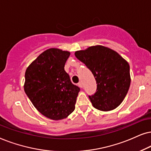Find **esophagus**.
I'll return each mask as SVG.
<instances>
[{
  "instance_id": "34e87169",
  "label": "esophagus",
  "mask_w": 151,
  "mask_h": 151,
  "mask_svg": "<svg viewBox=\"0 0 151 151\" xmlns=\"http://www.w3.org/2000/svg\"><path fill=\"white\" fill-rule=\"evenodd\" d=\"M78 86H79L81 88H83V83H82L81 81H80L79 83H78Z\"/></svg>"
}]
</instances>
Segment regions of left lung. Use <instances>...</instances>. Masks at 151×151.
Returning <instances> with one entry per match:
<instances>
[{
    "instance_id": "1",
    "label": "left lung",
    "mask_w": 151,
    "mask_h": 151,
    "mask_svg": "<svg viewBox=\"0 0 151 151\" xmlns=\"http://www.w3.org/2000/svg\"><path fill=\"white\" fill-rule=\"evenodd\" d=\"M93 74L96 91L89 96L96 109L110 111L118 107L130 84L129 64L117 52L102 45L89 47L74 53Z\"/></svg>"
}]
</instances>
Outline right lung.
Segmentation results:
<instances>
[{
	"instance_id": "right-lung-1",
	"label": "right lung",
	"mask_w": 151,
	"mask_h": 151,
	"mask_svg": "<svg viewBox=\"0 0 151 151\" xmlns=\"http://www.w3.org/2000/svg\"><path fill=\"white\" fill-rule=\"evenodd\" d=\"M68 51L50 48L28 66L24 90L34 106L52 120L65 119L75 108L80 91L64 70Z\"/></svg>"
}]
</instances>
